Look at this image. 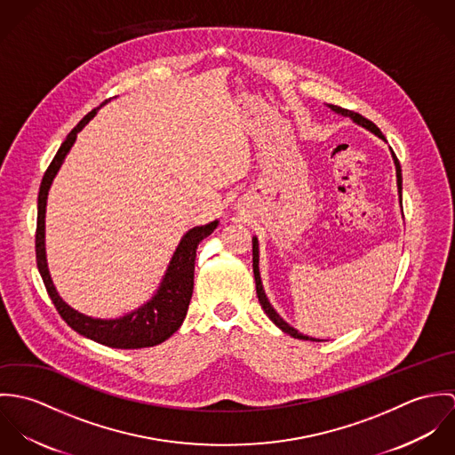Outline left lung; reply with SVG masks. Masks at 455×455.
Instances as JSON below:
<instances>
[{
    "label": "left lung",
    "mask_w": 455,
    "mask_h": 455,
    "mask_svg": "<svg viewBox=\"0 0 455 455\" xmlns=\"http://www.w3.org/2000/svg\"><path fill=\"white\" fill-rule=\"evenodd\" d=\"M332 112H336V114H341V116H345V117H350L355 124H359V126H363V128H366L368 131H371L373 134H377L379 138H382V140H386V136L382 134V131L379 130L371 121H368L366 117H363L361 114H357V112H352V110H347V108H341V107H336V105H327ZM392 159H394V164H395V177H397V189H399V199H401V182H403V179H401V166H399V161H397V157H395V154L392 152ZM252 267H254V278H256V291H258V298H259L260 307H262V310L266 312V315L269 317V321L273 323L275 325H278L283 332H287V334H291L292 338H299V339H312V341H319V339H314V338H310V336H305V334H301V332H298L294 327H291V325L287 324L276 312H275V308L269 305V301H267V298H266V294H264V289H262V282H260V275H259V243H258V238H252Z\"/></svg>",
    "instance_id": "left-lung-1"
}]
</instances>
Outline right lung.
Masks as SVG:
<instances>
[{"label": "right lung", "instance_id": "add662e5", "mask_svg": "<svg viewBox=\"0 0 455 455\" xmlns=\"http://www.w3.org/2000/svg\"><path fill=\"white\" fill-rule=\"evenodd\" d=\"M96 112L98 108L91 110L73 130L68 132L65 141L61 143L58 154L54 156L52 163L49 164L42 179V186L38 193V219H36V240H35L36 266L56 310L73 331L112 348L154 347L168 339L184 323L189 303H191L193 289H195L196 249L203 238L213 233L219 220H213L206 226L193 228L184 235L173 258L170 260V266L163 276V282L157 292L152 296L150 301H147L143 307L136 308L134 312L126 314L124 317H119V319L107 321V319L87 317L73 310L69 305H66L61 296L58 294L47 267L45 206H47V196L52 186V180L60 172L66 154L73 147L76 140V132L82 131V128L96 116Z\"/></svg>", "mask_w": 455, "mask_h": 455}]
</instances>
